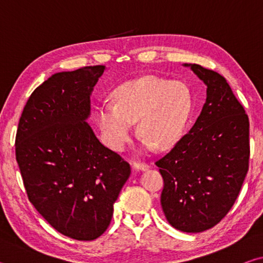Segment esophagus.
<instances>
[{
  "instance_id": "obj_1",
  "label": "esophagus",
  "mask_w": 263,
  "mask_h": 263,
  "mask_svg": "<svg viewBox=\"0 0 263 263\" xmlns=\"http://www.w3.org/2000/svg\"><path fill=\"white\" fill-rule=\"evenodd\" d=\"M132 167L133 169H136V171H146V169H148V164H146L144 162H139V161H135L132 163Z\"/></svg>"
}]
</instances>
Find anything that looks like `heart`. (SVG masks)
<instances>
[{
	"label": "heart",
	"mask_w": 263,
	"mask_h": 263,
	"mask_svg": "<svg viewBox=\"0 0 263 263\" xmlns=\"http://www.w3.org/2000/svg\"><path fill=\"white\" fill-rule=\"evenodd\" d=\"M116 104L97 106V124L111 148L122 151L133 136V123L144 136L142 145L166 148L180 139L191 111L189 89L182 82L145 77L122 84L115 91Z\"/></svg>",
	"instance_id": "b5f03b06"
}]
</instances>
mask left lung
<instances>
[{"label": "left lung", "instance_id": "1", "mask_svg": "<svg viewBox=\"0 0 263 263\" xmlns=\"http://www.w3.org/2000/svg\"><path fill=\"white\" fill-rule=\"evenodd\" d=\"M206 86L190 131L155 162L163 177L161 206L173 228L198 233L217 225L237 199L248 172L249 122L224 77L183 64Z\"/></svg>", "mask_w": 263, "mask_h": 263}]
</instances>
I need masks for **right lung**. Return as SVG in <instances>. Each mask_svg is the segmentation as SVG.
Returning <instances> with one entry per match:
<instances>
[{"instance_id":"obj_1","label":"right lung","mask_w":263,"mask_h":263,"mask_svg":"<svg viewBox=\"0 0 263 263\" xmlns=\"http://www.w3.org/2000/svg\"><path fill=\"white\" fill-rule=\"evenodd\" d=\"M105 66L53 74L34 89L20 118L16 160L29 201L58 232L94 240L105 232L130 164L87 123Z\"/></svg>"}]
</instances>
